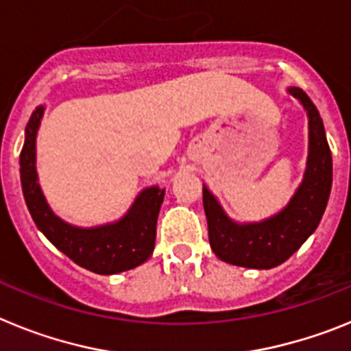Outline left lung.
Wrapping results in <instances>:
<instances>
[{
	"instance_id": "left-lung-1",
	"label": "left lung",
	"mask_w": 351,
	"mask_h": 351,
	"mask_svg": "<svg viewBox=\"0 0 351 351\" xmlns=\"http://www.w3.org/2000/svg\"><path fill=\"white\" fill-rule=\"evenodd\" d=\"M308 112L309 149L306 172L287 207L267 219L237 223L204 186V210L214 255L232 265L272 269L290 258L316 230L332 188V156L318 108L300 88H288Z\"/></svg>"
}]
</instances>
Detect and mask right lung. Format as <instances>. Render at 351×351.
<instances>
[{
  "instance_id": "1",
  "label": "right lung",
  "mask_w": 351,
  "mask_h": 351,
  "mask_svg": "<svg viewBox=\"0 0 351 351\" xmlns=\"http://www.w3.org/2000/svg\"><path fill=\"white\" fill-rule=\"evenodd\" d=\"M45 107L31 114L21 151V184L31 218L45 237L77 265L96 274H117L138 267L153 255L156 223L165 188H144L121 219L98 226H75L56 216L36 173V135Z\"/></svg>"
}]
</instances>
